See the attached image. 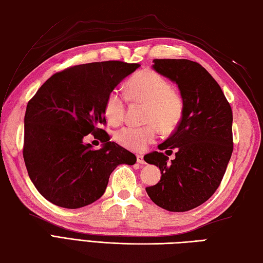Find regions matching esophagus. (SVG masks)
<instances>
[{
  "label": "esophagus",
  "mask_w": 263,
  "mask_h": 263,
  "mask_svg": "<svg viewBox=\"0 0 263 263\" xmlns=\"http://www.w3.org/2000/svg\"><path fill=\"white\" fill-rule=\"evenodd\" d=\"M137 161L139 164H142V165L146 164V161H144L142 155H137Z\"/></svg>",
  "instance_id": "34e87169"
}]
</instances>
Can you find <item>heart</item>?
<instances>
[{"label": "heart", "instance_id": "b5f03b06", "mask_svg": "<svg viewBox=\"0 0 263 263\" xmlns=\"http://www.w3.org/2000/svg\"><path fill=\"white\" fill-rule=\"evenodd\" d=\"M125 93L131 102L148 104L146 126L128 125L116 132V140L126 149L141 152L158 137V128L171 132L180 124L184 114V99L173 90L171 82L154 70H142L128 79ZM126 99L114 89L105 102V114L113 124H120L124 119Z\"/></svg>", "mask_w": 263, "mask_h": 263}]
</instances>
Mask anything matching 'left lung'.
Wrapping results in <instances>:
<instances>
[{
	"label": "left lung",
	"instance_id": "obj_1",
	"mask_svg": "<svg viewBox=\"0 0 263 263\" xmlns=\"http://www.w3.org/2000/svg\"><path fill=\"white\" fill-rule=\"evenodd\" d=\"M153 68L177 83L184 99L180 124L160 150L144 159L161 172L160 181L146 191L167 211L184 212L205 202L220 185L233 153V113L217 81L203 66L190 60L155 59ZM166 152V154H167Z\"/></svg>",
	"mask_w": 263,
	"mask_h": 263
}]
</instances>
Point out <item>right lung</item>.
<instances>
[{"mask_svg": "<svg viewBox=\"0 0 263 263\" xmlns=\"http://www.w3.org/2000/svg\"><path fill=\"white\" fill-rule=\"evenodd\" d=\"M140 64L105 61L57 72L38 89L25 114V164L33 185L49 202L77 209L104 194L117 165L136 156L109 141L106 124L108 93ZM91 133L104 144H83Z\"/></svg>", "mask_w": 263, "mask_h": 263, "instance_id": "1", "label": "right lung"}]
</instances>
